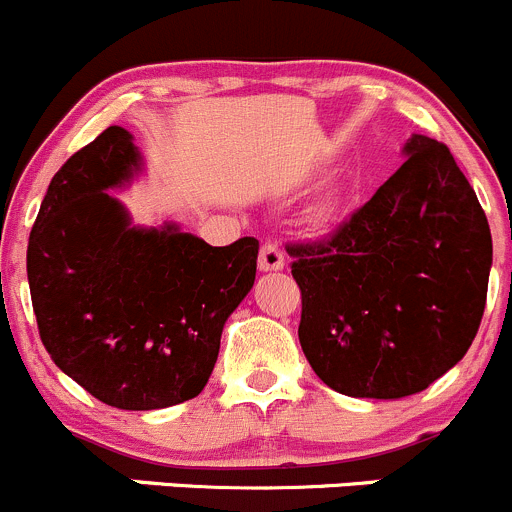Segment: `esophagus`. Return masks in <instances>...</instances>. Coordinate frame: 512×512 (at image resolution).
I'll use <instances>...</instances> for the list:
<instances>
[{
	"label": "esophagus",
	"instance_id": "34e87169",
	"mask_svg": "<svg viewBox=\"0 0 512 512\" xmlns=\"http://www.w3.org/2000/svg\"><path fill=\"white\" fill-rule=\"evenodd\" d=\"M283 266H286V261H283L281 246L273 244V241L263 244L261 254H258V268H261L263 273H271V271H281Z\"/></svg>",
	"mask_w": 512,
	"mask_h": 512
}]
</instances>
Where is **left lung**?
Wrapping results in <instances>:
<instances>
[{
	"label": "left lung",
	"instance_id": "obj_1",
	"mask_svg": "<svg viewBox=\"0 0 512 512\" xmlns=\"http://www.w3.org/2000/svg\"><path fill=\"white\" fill-rule=\"evenodd\" d=\"M401 169L321 244L291 246L298 341L316 376L353 398L426 391L468 353L493 239L448 146L413 134Z\"/></svg>",
	"mask_w": 512,
	"mask_h": 512
}]
</instances>
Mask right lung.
I'll list each match as a JSON object with an SVG mask.
<instances>
[{"label":"right lung","mask_w":512,"mask_h":512,"mask_svg":"<svg viewBox=\"0 0 512 512\" xmlns=\"http://www.w3.org/2000/svg\"><path fill=\"white\" fill-rule=\"evenodd\" d=\"M144 171L109 126L54 174L29 234L27 276L52 361L106 406L156 411L196 398L221 331L254 288L258 241L209 246L179 224L134 226L109 191Z\"/></svg>","instance_id":"1"}]
</instances>
